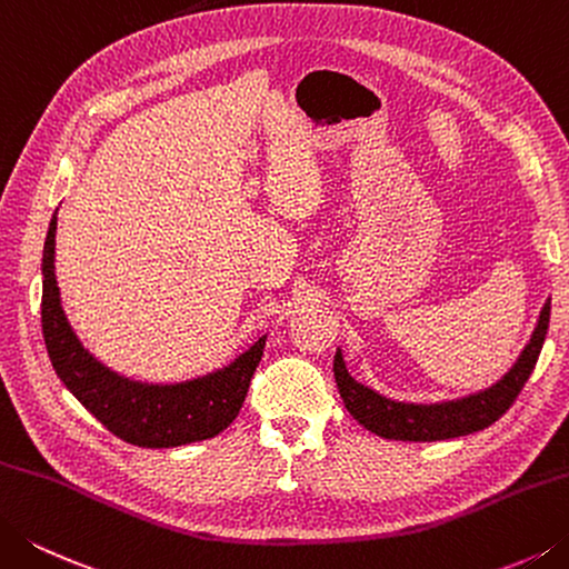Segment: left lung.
Listing matches in <instances>:
<instances>
[{"mask_svg":"<svg viewBox=\"0 0 569 569\" xmlns=\"http://www.w3.org/2000/svg\"><path fill=\"white\" fill-rule=\"evenodd\" d=\"M548 325L550 299L542 307L530 341L525 345L518 361L512 363V369L506 377L483 391L463 396V399L438 403H406L386 399L379 391L369 389V386H363L351 377L345 357H341V349H337L335 353L337 389L347 411L367 431L381 438H391V441H446V438L483 431V428L496 423L510 409L512 401L522 391L525 381L530 379L535 363H538L540 349L545 345V335H548Z\"/></svg>","mask_w":569,"mask_h":569,"instance_id":"left-lung-1","label":"left lung"}]
</instances>
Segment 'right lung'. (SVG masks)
Wrapping results in <instances>:
<instances>
[{"label": "right lung", "instance_id": "obj_1", "mask_svg": "<svg viewBox=\"0 0 569 569\" xmlns=\"http://www.w3.org/2000/svg\"><path fill=\"white\" fill-rule=\"evenodd\" d=\"M57 212L49 222L41 257V331L51 367L63 386L126 443L141 448H176L216 438L240 413L252 373L262 359L267 337L232 359L228 367L180 383H146L126 379L93 357L63 315L53 250Z\"/></svg>", "mask_w": 569, "mask_h": 569}]
</instances>
